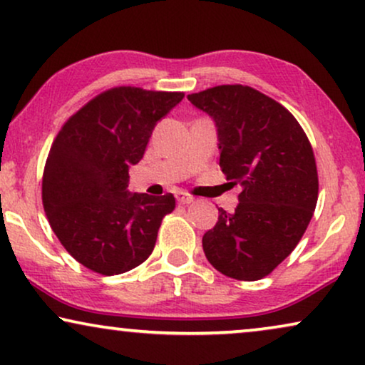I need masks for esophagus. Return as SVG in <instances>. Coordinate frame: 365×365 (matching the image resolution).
I'll return each mask as SVG.
<instances>
[{
	"mask_svg": "<svg viewBox=\"0 0 365 365\" xmlns=\"http://www.w3.org/2000/svg\"><path fill=\"white\" fill-rule=\"evenodd\" d=\"M175 198H177V202L182 203V205H190V203H193V200H195V198L190 197V195H188V193H185V192L175 193Z\"/></svg>",
	"mask_w": 365,
	"mask_h": 365,
	"instance_id": "esophagus-1",
	"label": "esophagus"
}]
</instances>
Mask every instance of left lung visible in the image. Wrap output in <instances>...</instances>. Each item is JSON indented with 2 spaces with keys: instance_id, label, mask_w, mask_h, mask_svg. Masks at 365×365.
I'll return each instance as SVG.
<instances>
[{
  "instance_id": "8db88e82",
  "label": "left lung",
  "mask_w": 365,
  "mask_h": 365,
  "mask_svg": "<svg viewBox=\"0 0 365 365\" xmlns=\"http://www.w3.org/2000/svg\"><path fill=\"white\" fill-rule=\"evenodd\" d=\"M215 121L220 168L240 185L239 205L202 239L208 262L237 280H259L290 255L314 215L317 167L302 126L289 110L244 85L187 96Z\"/></svg>"
}]
</instances>
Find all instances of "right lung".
I'll return each mask as SVG.
<instances>
[{
	"mask_svg": "<svg viewBox=\"0 0 365 365\" xmlns=\"http://www.w3.org/2000/svg\"><path fill=\"white\" fill-rule=\"evenodd\" d=\"M183 96L135 86L106 90L56 135L43 172V207L58 240L86 269L118 275L153 252L175 198L132 193L128 170Z\"/></svg>",
	"mask_w": 365,
	"mask_h": 365,
	"instance_id": "right-lung-1",
	"label": "right lung"
}]
</instances>
